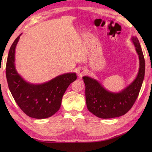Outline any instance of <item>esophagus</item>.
<instances>
[{
  "instance_id": "obj_1",
  "label": "esophagus",
  "mask_w": 152,
  "mask_h": 152,
  "mask_svg": "<svg viewBox=\"0 0 152 152\" xmlns=\"http://www.w3.org/2000/svg\"><path fill=\"white\" fill-rule=\"evenodd\" d=\"M87 73V70L86 69H83V68H80V69L78 71V76L80 78H81L83 75Z\"/></svg>"
}]
</instances>
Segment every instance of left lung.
Returning <instances> with one entry per match:
<instances>
[{"instance_id":"8db88e82","label":"left lung","mask_w":152,"mask_h":152,"mask_svg":"<svg viewBox=\"0 0 152 152\" xmlns=\"http://www.w3.org/2000/svg\"><path fill=\"white\" fill-rule=\"evenodd\" d=\"M131 40L139 59V70L135 79L121 91H108L96 79L83 77L86 86V100L88 110L96 117L109 119L125 114L133 106L142 85L145 74V61L139 40L137 37Z\"/></svg>"}]
</instances>
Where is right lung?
<instances>
[{
	"label": "right lung",
	"mask_w": 152,
	"mask_h": 152,
	"mask_svg": "<svg viewBox=\"0 0 152 152\" xmlns=\"http://www.w3.org/2000/svg\"><path fill=\"white\" fill-rule=\"evenodd\" d=\"M21 35L13 42L8 53L6 67L8 88L25 114L33 118H48L59 110L64 93L70 83L76 80V74H61L40 84L26 81L18 72L15 64V48Z\"/></svg>",
	"instance_id": "right-lung-1"
}]
</instances>
